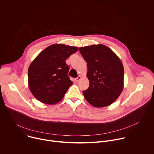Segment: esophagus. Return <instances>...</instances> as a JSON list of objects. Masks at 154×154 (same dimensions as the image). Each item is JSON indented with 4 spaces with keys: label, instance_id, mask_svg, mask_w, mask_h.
I'll return each mask as SVG.
<instances>
[{
    "label": "esophagus",
    "instance_id": "34e87169",
    "mask_svg": "<svg viewBox=\"0 0 154 154\" xmlns=\"http://www.w3.org/2000/svg\"><path fill=\"white\" fill-rule=\"evenodd\" d=\"M81 78H82V77H81L80 75L78 76L77 78L75 79V82H78L81 79Z\"/></svg>",
    "mask_w": 154,
    "mask_h": 154
}]
</instances>
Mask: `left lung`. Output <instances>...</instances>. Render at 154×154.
<instances>
[{
	"instance_id": "8db88e82",
	"label": "left lung",
	"mask_w": 154,
	"mask_h": 154,
	"mask_svg": "<svg viewBox=\"0 0 154 154\" xmlns=\"http://www.w3.org/2000/svg\"><path fill=\"white\" fill-rule=\"evenodd\" d=\"M87 63L89 86L83 94L89 103L101 108L111 105L124 86V68L119 57L108 46L98 44L81 47Z\"/></svg>"
}]
</instances>
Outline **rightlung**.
<instances>
[{
  "label": "right lung",
  "mask_w": 154,
  "mask_h": 154,
  "mask_svg": "<svg viewBox=\"0 0 154 154\" xmlns=\"http://www.w3.org/2000/svg\"><path fill=\"white\" fill-rule=\"evenodd\" d=\"M79 48L63 44L50 45L34 59L28 71L30 91L42 103L54 105L64 97L72 85L65 60Z\"/></svg>",
  "instance_id": "1"
}]
</instances>
